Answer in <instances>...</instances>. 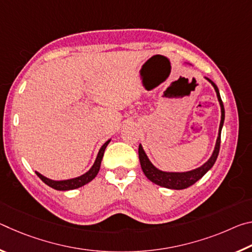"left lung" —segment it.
<instances>
[{
	"instance_id": "obj_1",
	"label": "left lung",
	"mask_w": 252,
	"mask_h": 252,
	"mask_svg": "<svg viewBox=\"0 0 252 252\" xmlns=\"http://www.w3.org/2000/svg\"><path fill=\"white\" fill-rule=\"evenodd\" d=\"M190 64V63H188ZM191 65V64H190ZM207 81L211 83V85L215 89L217 93V97H218L219 104H220V110H221V120H220V126H219V132H218V138H217L216 146L213 149L211 157L209 158L207 162H204L202 165H200L199 168H195L193 170H190V171L186 172H169V171H162V170L158 169L156 165H153L152 162L149 160L146 151L143 150V147L140 144L139 146V159H140V164H141L142 171L146 174V177L149 180L152 181L156 185L168 188V189H174V190H181L186 189V188L192 186L193 183L200 180L204 174H206L209 170H210L215 162L218 158L219 155V149H220V136H221V130H222L223 122H224V108L222 100H221L219 89L215 82H212L210 79L206 78Z\"/></svg>"
}]
</instances>
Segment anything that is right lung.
<instances>
[{
    "mask_svg": "<svg viewBox=\"0 0 252 252\" xmlns=\"http://www.w3.org/2000/svg\"><path fill=\"white\" fill-rule=\"evenodd\" d=\"M110 141H111V139L108 140V141H106L103 146L100 148V150H99V152H97V156L95 158L94 163H93L90 170L83 174H81V176H79V177L65 179V180H52V179L46 178L43 176V174H41L40 172L35 171L36 176L39 177L41 180L45 183V185H48L49 187L53 188V189L59 190V191L74 190V189H78V188L83 187L84 185H87V183L92 181L93 179L96 177V174H97V172H99L100 167H101V161H102V158H103L105 148L108 147Z\"/></svg>",
    "mask_w": 252,
    "mask_h": 252,
    "instance_id": "right-lung-1",
    "label": "right lung"
}]
</instances>
